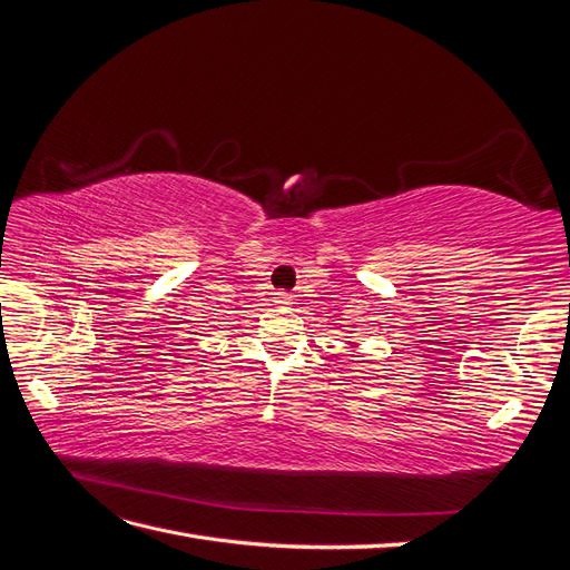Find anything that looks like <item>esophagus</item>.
<instances>
[{
	"label": "esophagus",
	"mask_w": 570,
	"mask_h": 570,
	"mask_svg": "<svg viewBox=\"0 0 570 570\" xmlns=\"http://www.w3.org/2000/svg\"><path fill=\"white\" fill-rule=\"evenodd\" d=\"M275 304H281V306H289V304H292V297L287 295V292H275Z\"/></svg>",
	"instance_id": "obj_1"
}]
</instances>
